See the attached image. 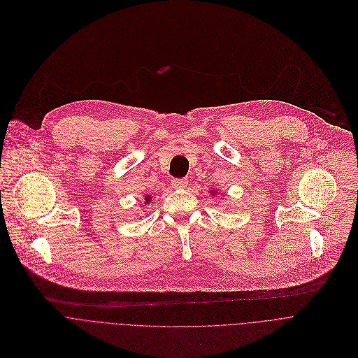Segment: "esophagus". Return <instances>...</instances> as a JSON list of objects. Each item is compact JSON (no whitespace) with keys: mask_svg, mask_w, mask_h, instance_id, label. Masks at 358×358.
I'll return each instance as SVG.
<instances>
[{"mask_svg":"<svg viewBox=\"0 0 358 358\" xmlns=\"http://www.w3.org/2000/svg\"><path fill=\"white\" fill-rule=\"evenodd\" d=\"M187 185V180L185 178H176V179H172V186L175 189H183L185 186Z\"/></svg>","mask_w":358,"mask_h":358,"instance_id":"34e87169","label":"esophagus"}]
</instances>
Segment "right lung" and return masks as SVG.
Masks as SVG:
<instances>
[{
    "label": "right lung",
    "mask_w": 358,
    "mask_h": 358,
    "mask_svg": "<svg viewBox=\"0 0 358 358\" xmlns=\"http://www.w3.org/2000/svg\"><path fill=\"white\" fill-rule=\"evenodd\" d=\"M148 201H151V196H147V203H148Z\"/></svg>",
    "instance_id": "1"
}]
</instances>
